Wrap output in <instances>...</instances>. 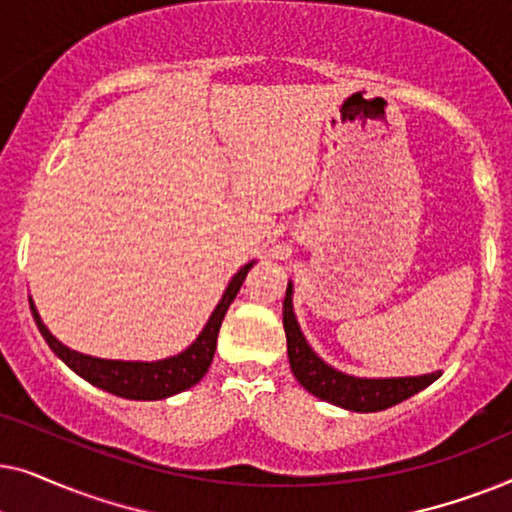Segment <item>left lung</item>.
Masks as SVG:
<instances>
[{
    "mask_svg": "<svg viewBox=\"0 0 512 512\" xmlns=\"http://www.w3.org/2000/svg\"><path fill=\"white\" fill-rule=\"evenodd\" d=\"M284 331L286 352L296 380L321 401L338 405L352 412H380L405 398L419 394L440 377L438 373L417 377H354L328 366L305 340L296 314H293V284L286 286L284 298Z\"/></svg>",
    "mask_w": 512,
    "mask_h": 512,
    "instance_id": "obj_1",
    "label": "left lung"
}]
</instances>
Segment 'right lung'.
<instances>
[{
  "mask_svg": "<svg viewBox=\"0 0 512 512\" xmlns=\"http://www.w3.org/2000/svg\"><path fill=\"white\" fill-rule=\"evenodd\" d=\"M256 261L242 265L230 279L226 291L219 300V305L214 307L212 317L207 319L205 328H202L198 338L188 345L184 352L167 356L160 361H118V359H100V356L81 354L76 349H69L67 345L55 338L48 331L44 321H41L37 307H34L30 298V310L32 317L37 321V328L44 335L48 347L53 349L55 356L67 363L76 375H81L83 380L100 387L109 394L130 398V401H158V398H167L181 391L191 389L193 384H198L209 370V363L214 359L216 352V338H219L221 321L226 317L230 303H233L237 291L247 277V272L254 268Z\"/></svg>",
  "mask_w": 512,
  "mask_h": 512,
  "instance_id": "right-lung-1",
  "label": "right lung"
}]
</instances>
